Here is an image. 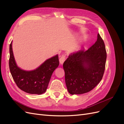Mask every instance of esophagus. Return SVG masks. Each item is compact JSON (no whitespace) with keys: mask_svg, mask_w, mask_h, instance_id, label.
<instances>
[{"mask_svg":"<svg viewBox=\"0 0 124 124\" xmlns=\"http://www.w3.org/2000/svg\"><path fill=\"white\" fill-rule=\"evenodd\" d=\"M65 59H66V56H65V55H62L61 56V57L60 58V59H59V63H60V64L62 65L63 63L64 62Z\"/></svg>","mask_w":124,"mask_h":124,"instance_id":"esophagus-1","label":"esophagus"}]
</instances>
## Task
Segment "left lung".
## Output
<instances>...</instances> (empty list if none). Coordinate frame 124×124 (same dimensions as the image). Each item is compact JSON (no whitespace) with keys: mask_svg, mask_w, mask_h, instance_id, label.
Wrapping results in <instances>:
<instances>
[{"mask_svg":"<svg viewBox=\"0 0 124 124\" xmlns=\"http://www.w3.org/2000/svg\"><path fill=\"white\" fill-rule=\"evenodd\" d=\"M106 59V47L99 33L96 42L88 50L69 55L63 68L70 94H83L96 87L103 77Z\"/></svg>","mask_w":124,"mask_h":124,"instance_id":"1","label":"left lung"}]
</instances>
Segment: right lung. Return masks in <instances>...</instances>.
<instances>
[{
    "label": "right lung",
    "instance_id": "obj_1",
    "mask_svg": "<svg viewBox=\"0 0 124 124\" xmlns=\"http://www.w3.org/2000/svg\"><path fill=\"white\" fill-rule=\"evenodd\" d=\"M9 51L10 72L18 87L31 94L41 95L46 92L52 73L59 65L58 54L46 59L36 69L28 71L17 66L12 50V42Z\"/></svg>",
    "mask_w": 124,
    "mask_h": 124
}]
</instances>
